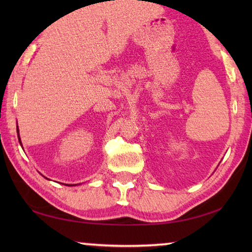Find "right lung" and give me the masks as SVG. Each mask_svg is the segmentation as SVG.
Wrapping results in <instances>:
<instances>
[{
	"instance_id": "add662e5",
	"label": "right lung",
	"mask_w": 252,
	"mask_h": 252,
	"mask_svg": "<svg viewBox=\"0 0 252 252\" xmlns=\"http://www.w3.org/2000/svg\"><path fill=\"white\" fill-rule=\"evenodd\" d=\"M18 136H19V141H20V144H21V139H20V135H19V129H18ZM22 146V144H21Z\"/></svg>"
}]
</instances>
